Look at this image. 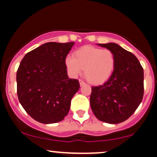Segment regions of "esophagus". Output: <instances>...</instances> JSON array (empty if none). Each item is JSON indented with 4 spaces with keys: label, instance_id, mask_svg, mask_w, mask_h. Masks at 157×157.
Returning <instances> with one entry per match:
<instances>
[{
    "label": "esophagus",
    "instance_id": "1",
    "mask_svg": "<svg viewBox=\"0 0 157 157\" xmlns=\"http://www.w3.org/2000/svg\"><path fill=\"white\" fill-rule=\"evenodd\" d=\"M79 82H80V86H83V85H85V82L82 80H79Z\"/></svg>",
    "mask_w": 157,
    "mask_h": 157
}]
</instances>
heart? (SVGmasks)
<instances>
[{"label": "heart", "mask_w": 157, "mask_h": 157, "mask_svg": "<svg viewBox=\"0 0 157 157\" xmlns=\"http://www.w3.org/2000/svg\"><path fill=\"white\" fill-rule=\"evenodd\" d=\"M65 65L68 74L76 77L84 68L85 76L93 84H102L111 77L115 67V57L109 49L91 46H82L68 56Z\"/></svg>", "instance_id": "obj_1"}]
</instances>
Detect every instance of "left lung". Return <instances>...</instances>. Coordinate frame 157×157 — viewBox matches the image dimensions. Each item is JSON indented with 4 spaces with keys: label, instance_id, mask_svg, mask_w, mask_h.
<instances>
[{
    "label": "left lung",
    "instance_id": "1",
    "mask_svg": "<svg viewBox=\"0 0 157 157\" xmlns=\"http://www.w3.org/2000/svg\"><path fill=\"white\" fill-rule=\"evenodd\" d=\"M113 53L115 67L102 86L91 87L90 105L99 120L109 124L125 121L141 103L144 94V71L132 53L114 43L97 44Z\"/></svg>",
    "mask_w": 157,
    "mask_h": 157
}]
</instances>
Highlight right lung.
Instances as JSON below:
<instances>
[{"mask_svg":"<svg viewBox=\"0 0 157 157\" xmlns=\"http://www.w3.org/2000/svg\"><path fill=\"white\" fill-rule=\"evenodd\" d=\"M75 42H48L27 53L17 69L20 103L36 121L44 124L62 121L71 100L80 89L79 81L69 79L65 59Z\"/></svg>","mask_w":157,"mask_h":157,"instance_id":"1","label":"right lung"}]
</instances>
